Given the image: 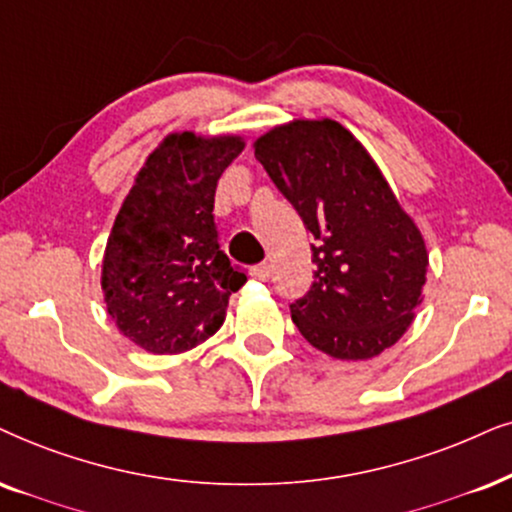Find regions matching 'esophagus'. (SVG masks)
Listing matches in <instances>:
<instances>
[{
    "mask_svg": "<svg viewBox=\"0 0 512 512\" xmlns=\"http://www.w3.org/2000/svg\"><path fill=\"white\" fill-rule=\"evenodd\" d=\"M252 276L260 278V281H269V278H271V264H267V262L255 264V267H252Z\"/></svg>",
    "mask_w": 512,
    "mask_h": 512,
    "instance_id": "1",
    "label": "esophagus"
}]
</instances>
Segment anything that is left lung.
<instances>
[{"mask_svg": "<svg viewBox=\"0 0 512 512\" xmlns=\"http://www.w3.org/2000/svg\"><path fill=\"white\" fill-rule=\"evenodd\" d=\"M255 158L314 236V283L290 304L304 340L335 359L378 357L423 302L428 250L364 146L335 120H293Z\"/></svg>", "mask_w": 512, "mask_h": 512, "instance_id": "obj_1", "label": "left lung"}]
</instances>
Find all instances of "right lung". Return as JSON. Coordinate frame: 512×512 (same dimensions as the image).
<instances>
[{"mask_svg":"<svg viewBox=\"0 0 512 512\" xmlns=\"http://www.w3.org/2000/svg\"><path fill=\"white\" fill-rule=\"evenodd\" d=\"M241 137L174 132L148 155L115 217L101 288L120 333L151 354H179L224 323L248 278L219 248L215 191Z\"/></svg>","mask_w":512,"mask_h":512,"instance_id":"obj_1","label":"right lung"}]
</instances>
